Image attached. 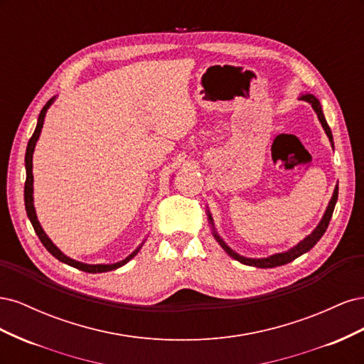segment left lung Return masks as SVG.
Instances as JSON below:
<instances>
[{"label":"left lung","mask_w":364,"mask_h":364,"mask_svg":"<svg viewBox=\"0 0 364 364\" xmlns=\"http://www.w3.org/2000/svg\"><path fill=\"white\" fill-rule=\"evenodd\" d=\"M301 100L308 102V103H310V105L313 106V109H314L317 117H318V121H321L323 129H325V134L328 135L329 141H331V146H334L331 129H329V126H328V123H326V119H325L323 112H322V106H321V103H318L317 98H316L314 95H311V94H302V95H301ZM337 197H338V186H336L334 194H333V197H331V200H329V205H328L326 211H325V214H323V217H322V220H321V223L317 225V228L313 230V232H311L310 235H308V237H305V238L301 241V243L296 245L293 249H290V250H287V252H282V253H277V255H272V257H269V258H258V259H257V258H245V257L238 255V253H235L232 249H230V247L225 243V241L217 235L215 230H214V237H215V240L220 243V246H222V247L226 250V253H228L229 257H232L234 259L246 264V266H253V267H259V269H270V267L284 266V264H289V262L294 261L297 257H301V255H304L305 252L313 249V246L317 243V241L322 238V235L325 234V230H326V228H328V225H329V220H331V217H333L334 206H336V202H337ZM208 217H209V220H211V223H213L211 214L208 213ZM213 225H214V223H213Z\"/></svg>","instance_id":"1"}]
</instances>
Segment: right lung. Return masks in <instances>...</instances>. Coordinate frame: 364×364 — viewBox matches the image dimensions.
<instances>
[{
	"mask_svg": "<svg viewBox=\"0 0 364 364\" xmlns=\"http://www.w3.org/2000/svg\"><path fill=\"white\" fill-rule=\"evenodd\" d=\"M54 102V97L51 98V100H48L47 102V105L42 107V111H41V114H39V118H38V124H36V129H35V132H33V135H31V138H30V141H28V144H27V151H26V170H27V178H26V186H24V200H26V211H27V215H28V218H30V222H31V225H33V229H35V232L38 234V237H39V240H41V243L46 246V249L51 253V255L54 257V258H58L59 261H62V262H65V264H68V266H71V267H75V269H79V270H82V272H87V273H103V272H109V270H115V269H118V267H121V266H124V264L127 262V261H130L132 258H134L136 253L139 252V249H141V246L132 253V255H129L126 259H123V261H119V262H115V264H83V262H79V261H75V259H71V258H68L67 255H63V253L53 245V241L47 237V234L43 232V229H42V226L39 225V222H38V217H36V211H35V205H33V151H35V146H36V141H38V138H39V135H41V130H42V126H43V118H46V112H47V109L51 106V103Z\"/></svg>",
	"mask_w": 364,
	"mask_h": 364,
	"instance_id": "obj_1",
	"label": "right lung"
}]
</instances>
